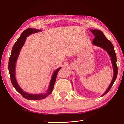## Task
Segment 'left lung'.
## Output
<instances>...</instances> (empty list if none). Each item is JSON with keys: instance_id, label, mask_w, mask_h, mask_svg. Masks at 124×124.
I'll use <instances>...</instances> for the list:
<instances>
[{"instance_id": "left-lung-1", "label": "left lung", "mask_w": 124, "mask_h": 124, "mask_svg": "<svg viewBox=\"0 0 124 124\" xmlns=\"http://www.w3.org/2000/svg\"><path fill=\"white\" fill-rule=\"evenodd\" d=\"M90 31L95 36V39L92 41V43L96 46L102 48V49L106 51L108 53V55L111 57V61L112 62V66L113 68V77L111 83L108 86V89L104 92L103 94L101 96L102 97L110 91L111 88L112 87L115 81L117 78L118 73V68L116 62V55L114 51V48L113 44L110 40H108L103 34V33L98 29H91Z\"/></svg>"}]
</instances>
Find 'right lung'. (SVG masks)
I'll use <instances>...</instances> for the list:
<instances>
[{
    "label": "right lung",
    "instance_id": "1",
    "mask_svg": "<svg viewBox=\"0 0 124 124\" xmlns=\"http://www.w3.org/2000/svg\"><path fill=\"white\" fill-rule=\"evenodd\" d=\"M41 31H42V30L41 29H33L31 28H29L25 30L22 33L21 35L19 37V38L17 39L16 42L14 43L12 51H11V54L9 61L8 69L11 78V81L13 86L24 98L31 100H38L43 99L46 98V97L51 94L52 91H53L57 73L60 69L61 68V67H59V68H57L53 72L51 77V79L47 92L46 93H39V94H32V93H27L24 92L17 83L16 77V62H17L18 56H19L20 51L22 48L23 47L24 44H25L26 38L28 36L32 34V33H35Z\"/></svg>",
    "mask_w": 124,
    "mask_h": 124
}]
</instances>
